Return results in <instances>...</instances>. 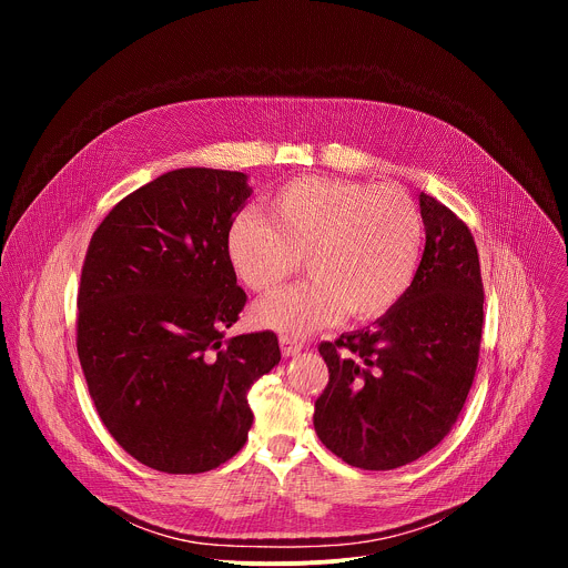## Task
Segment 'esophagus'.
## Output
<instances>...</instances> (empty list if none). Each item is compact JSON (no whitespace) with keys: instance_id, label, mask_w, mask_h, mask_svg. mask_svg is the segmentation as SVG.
<instances>
[{"instance_id":"obj_1","label":"esophagus","mask_w":568,"mask_h":568,"mask_svg":"<svg viewBox=\"0 0 568 568\" xmlns=\"http://www.w3.org/2000/svg\"><path fill=\"white\" fill-rule=\"evenodd\" d=\"M281 351L285 357H294L303 351V342L296 337H290V335H281Z\"/></svg>"}]
</instances>
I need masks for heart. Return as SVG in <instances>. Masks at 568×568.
Returning a JSON list of instances; mask_svg holds the SVG:
<instances>
[{
    "instance_id": "obj_1",
    "label": "heart",
    "mask_w": 568,
    "mask_h": 568,
    "mask_svg": "<svg viewBox=\"0 0 568 568\" xmlns=\"http://www.w3.org/2000/svg\"><path fill=\"white\" fill-rule=\"evenodd\" d=\"M425 224L407 191L339 178H296L267 204V220L237 213L224 252L240 283L272 292L305 258L310 281L254 307V321L283 335H307L337 323L386 314L409 290Z\"/></svg>"
}]
</instances>
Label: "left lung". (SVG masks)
Segmentation results:
<instances>
[{
	"mask_svg": "<svg viewBox=\"0 0 568 568\" xmlns=\"http://www.w3.org/2000/svg\"><path fill=\"white\" fill-rule=\"evenodd\" d=\"M425 254L404 296L373 326L321 342L328 386L314 402V432L362 469H395L432 452L471 388L483 283L467 224L420 193Z\"/></svg>",
	"mask_w": 568,
	"mask_h": 568,
	"instance_id": "1",
	"label": "left lung"
}]
</instances>
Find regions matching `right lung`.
<instances>
[{"label": "right lung", "mask_w": 568, "mask_h": 568, "mask_svg": "<svg viewBox=\"0 0 568 568\" xmlns=\"http://www.w3.org/2000/svg\"><path fill=\"white\" fill-rule=\"evenodd\" d=\"M247 175L180 169L123 197L94 231L78 287L75 348L112 438L166 474L209 471L254 423L247 393L281 362L272 331L224 339L247 294L224 233Z\"/></svg>", "instance_id": "right-lung-1"}]
</instances>
